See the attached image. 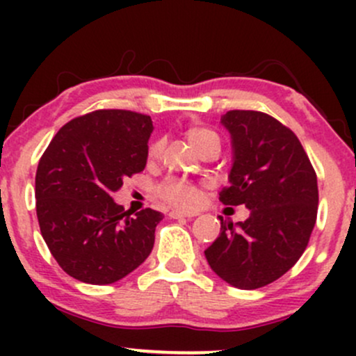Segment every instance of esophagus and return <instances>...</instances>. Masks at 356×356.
Masks as SVG:
<instances>
[{
	"mask_svg": "<svg viewBox=\"0 0 356 356\" xmlns=\"http://www.w3.org/2000/svg\"><path fill=\"white\" fill-rule=\"evenodd\" d=\"M195 212H186V211H177L172 209L169 212V218L170 219H182V218H194Z\"/></svg>",
	"mask_w": 356,
	"mask_h": 356,
	"instance_id": "34e87169",
	"label": "esophagus"
}]
</instances>
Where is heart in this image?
<instances>
[{
  "label": "heart",
  "instance_id": "obj_1",
  "mask_svg": "<svg viewBox=\"0 0 356 356\" xmlns=\"http://www.w3.org/2000/svg\"><path fill=\"white\" fill-rule=\"evenodd\" d=\"M186 137L197 150H201L204 145L211 144V142H219L218 136H216L212 130L201 125L189 127V129L186 130ZM161 142L150 144L149 152H147L150 161L157 159L159 155H161ZM157 194L162 201L170 204V206L182 207V209H191V207L197 206L199 202V187L191 182L181 181V179H165V181L159 186Z\"/></svg>",
  "mask_w": 356,
  "mask_h": 356
}]
</instances>
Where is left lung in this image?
<instances>
[{
    "instance_id": "left-lung-1",
    "label": "left lung",
    "mask_w": 356,
    "mask_h": 356,
    "mask_svg": "<svg viewBox=\"0 0 356 356\" xmlns=\"http://www.w3.org/2000/svg\"><path fill=\"white\" fill-rule=\"evenodd\" d=\"M232 138L226 206L251 211L244 222L220 219L219 238L204 251L226 283L263 288L289 271L308 246L316 222L318 182L291 129L256 110H229L220 118Z\"/></svg>"
}]
</instances>
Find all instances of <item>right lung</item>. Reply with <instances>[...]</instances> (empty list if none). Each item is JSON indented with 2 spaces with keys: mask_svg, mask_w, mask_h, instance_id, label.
<instances>
[{
  "mask_svg": "<svg viewBox=\"0 0 356 356\" xmlns=\"http://www.w3.org/2000/svg\"><path fill=\"white\" fill-rule=\"evenodd\" d=\"M152 130L144 113L95 110L61 127L40 159V231L60 268L81 283H115L152 251L161 212L130 216L112 199L124 179L145 169Z\"/></svg>",
  "mask_w": 356,
  "mask_h": 356,
  "instance_id": "obj_1",
  "label": "right lung"
}]
</instances>
